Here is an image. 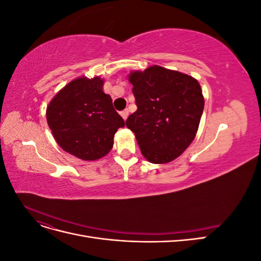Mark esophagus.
Instances as JSON below:
<instances>
[{
    "label": "esophagus",
    "mask_w": 261,
    "mask_h": 261,
    "mask_svg": "<svg viewBox=\"0 0 261 261\" xmlns=\"http://www.w3.org/2000/svg\"><path fill=\"white\" fill-rule=\"evenodd\" d=\"M121 115H122V117L124 118V120H126V118H127L128 115H129V111H128L127 109H126V110H124V111L121 112Z\"/></svg>",
    "instance_id": "obj_1"
}]
</instances>
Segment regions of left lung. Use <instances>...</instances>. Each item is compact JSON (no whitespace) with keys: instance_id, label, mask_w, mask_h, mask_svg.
I'll return each instance as SVG.
<instances>
[{"instance_id":"8db88e82","label":"left lung","mask_w":261,"mask_h":261,"mask_svg":"<svg viewBox=\"0 0 261 261\" xmlns=\"http://www.w3.org/2000/svg\"><path fill=\"white\" fill-rule=\"evenodd\" d=\"M137 111L126 120L140 151L155 164L171 162L192 144L204 99L194 77L158 65L128 76Z\"/></svg>"}]
</instances>
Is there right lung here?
I'll return each instance as SVG.
<instances>
[{"instance_id":"obj_1","label":"right lung","mask_w":261,"mask_h":261,"mask_svg":"<svg viewBox=\"0 0 261 261\" xmlns=\"http://www.w3.org/2000/svg\"><path fill=\"white\" fill-rule=\"evenodd\" d=\"M103 80L76 78L62 88L46 108L52 135L64 151L93 161L113 147L114 134L125 123L103 92Z\"/></svg>"}]
</instances>
